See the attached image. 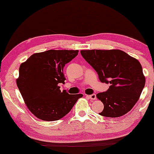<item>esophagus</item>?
Listing matches in <instances>:
<instances>
[{"instance_id":"34e87169","label":"esophagus","mask_w":154,"mask_h":154,"mask_svg":"<svg viewBox=\"0 0 154 154\" xmlns=\"http://www.w3.org/2000/svg\"><path fill=\"white\" fill-rule=\"evenodd\" d=\"M88 97H89V98H90V100H95L96 98H97L96 94H94V93L90 94V95H89Z\"/></svg>"}]
</instances>
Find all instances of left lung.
Here are the masks:
<instances>
[{
    "mask_svg": "<svg viewBox=\"0 0 154 154\" xmlns=\"http://www.w3.org/2000/svg\"><path fill=\"white\" fill-rule=\"evenodd\" d=\"M81 54L97 71L100 81L110 83L106 92L97 94L104 104L99 114L117 118L129 112L145 85L140 62L120 50H81Z\"/></svg>",
    "mask_w": 154,
    "mask_h": 154,
    "instance_id": "left-lung-1",
    "label": "left lung"
}]
</instances>
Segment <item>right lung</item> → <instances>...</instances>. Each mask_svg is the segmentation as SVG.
<instances>
[{"label":"right lung","instance_id":"obj_1","mask_svg":"<svg viewBox=\"0 0 154 154\" xmlns=\"http://www.w3.org/2000/svg\"><path fill=\"white\" fill-rule=\"evenodd\" d=\"M79 50H54L35 53L20 66L17 85L29 111L38 119L54 121L71 110L82 94L61 92L66 80L63 69Z\"/></svg>","mask_w":154,"mask_h":154}]
</instances>
